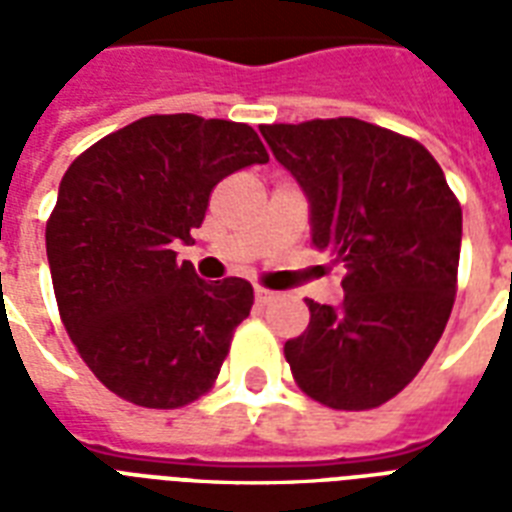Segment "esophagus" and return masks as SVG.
Returning a JSON list of instances; mask_svg holds the SVG:
<instances>
[{"label":"esophagus","instance_id":"esophagus-1","mask_svg":"<svg viewBox=\"0 0 512 512\" xmlns=\"http://www.w3.org/2000/svg\"><path fill=\"white\" fill-rule=\"evenodd\" d=\"M255 300L260 305H268V303H273V300H276V292H271V289H263V287H257L255 289Z\"/></svg>","mask_w":512,"mask_h":512}]
</instances>
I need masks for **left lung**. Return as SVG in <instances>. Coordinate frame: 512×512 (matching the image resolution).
<instances>
[{"label": "left lung", "mask_w": 512, "mask_h": 512, "mask_svg": "<svg viewBox=\"0 0 512 512\" xmlns=\"http://www.w3.org/2000/svg\"><path fill=\"white\" fill-rule=\"evenodd\" d=\"M311 207V239L345 263L340 305L305 300L287 340L297 385L332 409H374L409 385L444 335L457 292L462 209L417 140L361 119L263 124Z\"/></svg>", "instance_id": "left-lung-1"}]
</instances>
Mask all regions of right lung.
<instances>
[{
  "label": "right lung",
  "instance_id": "add662e5",
  "mask_svg": "<svg viewBox=\"0 0 512 512\" xmlns=\"http://www.w3.org/2000/svg\"><path fill=\"white\" fill-rule=\"evenodd\" d=\"M268 162L249 124L146 116L68 167L47 220L60 319L92 374L124 401L177 409L212 388L255 303L244 279L177 263L223 177Z\"/></svg>",
  "mask_w": 512,
  "mask_h": 512
}]
</instances>
